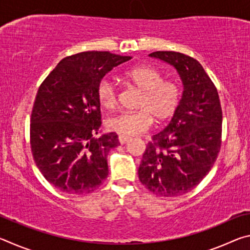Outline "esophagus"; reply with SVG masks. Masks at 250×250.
I'll use <instances>...</instances> for the list:
<instances>
[{
  "label": "esophagus",
  "instance_id": "obj_1",
  "mask_svg": "<svg viewBox=\"0 0 250 250\" xmlns=\"http://www.w3.org/2000/svg\"><path fill=\"white\" fill-rule=\"evenodd\" d=\"M131 140V138L128 137V135H122V134H119V142L121 143V145H125V143H126L128 141Z\"/></svg>",
  "mask_w": 250,
  "mask_h": 250
}]
</instances>
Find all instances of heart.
<instances>
[{
	"mask_svg": "<svg viewBox=\"0 0 250 250\" xmlns=\"http://www.w3.org/2000/svg\"><path fill=\"white\" fill-rule=\"evenodd\" d=\"M126 83L142 92L139 111L118 113L108 120V128L122 135H135L149 129L153 119L164 122L174 115L179 107L181 90L172 80H164L163 75L146 65L134 66L124 75ZM97 97L101 107L112 109L117 104V89L111 80L101 79L97 87Z\"/></svg>",
	"mask_w": 250,
	"mask_h": 250,
	"instance_id": "1",
	"label": "heart"
}]
</instances>
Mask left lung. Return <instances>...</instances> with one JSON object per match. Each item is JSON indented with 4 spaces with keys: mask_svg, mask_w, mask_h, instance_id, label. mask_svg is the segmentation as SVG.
Returning a JSON list of instances; mask_svg holds the SVG:
<instances>
[{
    "mask_svg": "<svg viewBox=\"0 0 250 250\" xmlns=\"http://www.w3.org/2000/svg\"><path fill=\"white\" fill-rule=\"evenodd\" d=\"M176 69L183 84L179 107L166 129L152 137L138 174L160 196H180L208 174L221 149L222 108L216 87L196 59L176 52H154Z\"/></svg>",
    "mask_w": 250,
    "mask_h": 250,
    "instance_id": "obj_1",
    "label": "left lung"
}]
</instances>
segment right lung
<instances>
[{
  "instance_id": "1",
  "label": "right lung",
  "mask_w": 250,
  "mask_h": 250,
  "mask_svg": "<svg viewBox=\"0 0 250 250\" xmlns=\"http://www.w3.org/2000/svg\"><path fill=\"white\" fill-rule=\"evenodd\" d=\"M131 56L83 52L62 59L41 84L31 117V147L50 184L68 194L89 193L108 176L107 155L120 145L103 133L97 87L105 74Z\"/></svg>"
}]
</instances>
